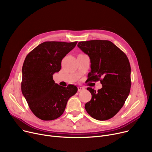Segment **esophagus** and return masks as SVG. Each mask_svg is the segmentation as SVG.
Wrapping results in <instances>:
<instances>
[{
  "instance_id": "obj_1",
  "label": "esophagus",
  "mask_w": 152,
  "mask_h": 152,
  "mask_svg": "<svg viewBox=\"0 0 152 152\" xmlns=\"http://www.w3.org/2000/svg\"><path fill=\"white\" fill-rule=\"evenodd\" d=\"M77 88H78V91H79V92H81V91L85 90L84 87H78Z\"/></svg>"
}]
</instances>
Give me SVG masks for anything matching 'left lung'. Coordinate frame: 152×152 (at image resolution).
Returning <instances> with one entry per match:
<instances>
[{
  "label": "left lung",
  "instance_id": "1",
  "mask_svg": "<svg viewBox=\"0 0 152 152\" xmlns=\"http://www.w3.org/2000/svg\"><path fill=\"white\" fill-rule=\"evenodd\" d=\"M77 46L90 58V81H100L102 84V88L97 92L91 87L87 89L92 99L86 103L85 109L93 118L107 120L121 110L129 94L131 81L128 58L107 40L81 41Z\"/></svg>",
  "mask_w": 152,
  "mask_h": 152
}]
</instances>
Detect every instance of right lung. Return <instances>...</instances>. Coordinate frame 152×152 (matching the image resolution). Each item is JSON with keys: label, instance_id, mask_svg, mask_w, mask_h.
I'll use <instances>...</instances> for the list:
<instances>
[{"label": "right lung", "instance_id": "add662e5", "mask_svg": "<svg viewBox=\"0 0 152 152\" xmlns=\"http://www.w3.org/2000/svg\"><path fill=\"white\" fill-rule=\"evenodd\" d=\"M77 42H44L31 51L24 61L21 92L32 112L42 120L60 117L68 99L77 91L74 85L63 87L53 80V75L61 69L62 59Z\"/></svg>", "mask_w": 152, "mask_h": 152}]
</instances>
